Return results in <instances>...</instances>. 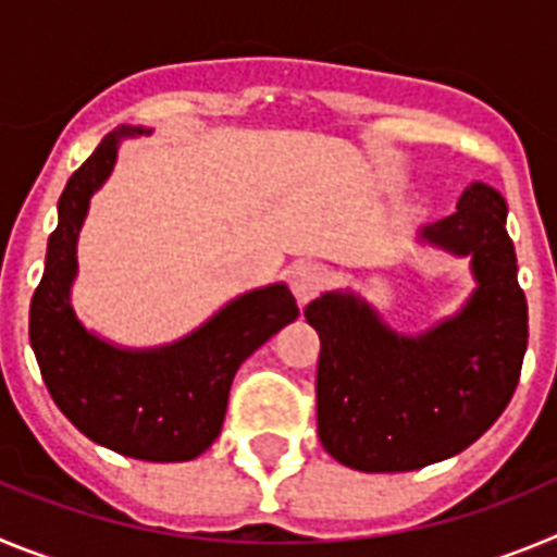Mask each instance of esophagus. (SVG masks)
<instances>
[{
  "label": "esophagus",
  "mask_w": 557,
  "mask_h": 557,
  "mask_svg": "<svg viewBox=\"0 0 557 557\" xmlns=\"http://www.w3.org/2000/svg\"><path fill=\"white\" fill-rule=\"evenodd\" d=\"M290 290L297 297L299 305H308L310 299H315L327 285V272H324L319 263H299V267L290 269Z\"/></svg>",
  "instance_id": "34e87169"
}]
</instances>
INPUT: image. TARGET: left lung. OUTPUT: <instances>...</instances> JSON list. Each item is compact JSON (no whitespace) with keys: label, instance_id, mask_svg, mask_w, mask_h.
Returning a JSON list of instances; mask_svg holds the SVG:
<instances>
[{"label":"left lung","instance_id":"8db88e82","mask_svg":"<svg viewBox=\"0 0 557 557\" xmlns=\"http://www.w3.org/2000/svg\"><path fill=\"white\" fill-rule=\"evenodd\" d=\"M508 205L472 183L453 216L419 238L472 258L478 288L453 319L399 335L355 294L305 308L322 352L315 422L322 447L358 472H410L480 438L513 397L528 349V299L516 280Z\"/></svg>","mask_w":557,"mask_h":557}]
</instances>
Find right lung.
<instances>
[{
  "instance_id": "add662e5",
  "label": "right lung",
  "mask_w": 557,
  "mask_h": 557,
  "mask_svg": "<svg viewBox=\"0 0 557 557\" xmlns=\"http://www.w3.org/2000/svg\"><path fill=\"white\" fill-rule=\"evenodd\" d=\"M116 129L69 177L49 235L47 267L29 302V344L54 405L102 447L154 463L191 460L219 438L238 366L299 315L283 283L224 305L191 335L158 349H122L74 315L77 235L94 191L108 180L124 135Z\"/></svg>"
}]
</instances>
